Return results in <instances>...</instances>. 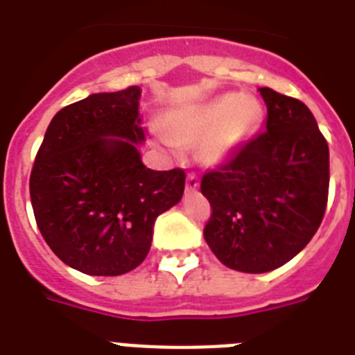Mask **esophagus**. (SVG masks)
<instances>
[{
	"mask_svg": "<svg viewBox=\"0 0 355 355\" xmlns=\"http://www.w3.org/2000/svg\"><path fill=\"white\" fill-rule=\"evenodd\" d=\"M199 189V178L196 174L187 175V190L189 192H196Z\"/></svg>",
	"mask_w": 355,
	"mask_h": 355,
	"instance_id": "1",
	"label": "esophagus"
}]
</instances>
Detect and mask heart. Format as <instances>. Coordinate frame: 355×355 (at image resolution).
Instances as JSON below:
<instances>
[{
  "mask_svg": "<svg viewBox=\"0 0 355 355\" xmlns=\"http://www.w3.org/2000/svg\"><path fill=\"white\" fill-rule=\"evenodd\" d=\"M265 119V108L254 96L227 92L199 103L181 105L166 114V146L198 145L199 161L219 166L234 157L256 136Z\"/></svg>",
  "mask_w": 355,
  "mask_h": 355,
  "instance_id": "obj_1",
  "label": "heart"
}]
</instances>
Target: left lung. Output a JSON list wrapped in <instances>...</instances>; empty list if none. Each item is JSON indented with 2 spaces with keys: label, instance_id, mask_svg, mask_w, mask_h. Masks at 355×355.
Instances as JSON below:
<instances>
[{
  "label": "left lung",
  "instance_id": "obj_1",
  "mask_svg": "<svg viewBox=\"0 0 355 355\" xmlns=\"http://www.w3.org/2000/svg\"><path fill=\"white\" fill-rule=\"evenodd\" d=\"M266 130L203 175L212 216L205 241L225 266L263 274L288 263L318 232L329 199V145L300 99L257 89Z\"/></svg>",
  "mask_w": 355,
  "mask_h": 355
}]
</instances>
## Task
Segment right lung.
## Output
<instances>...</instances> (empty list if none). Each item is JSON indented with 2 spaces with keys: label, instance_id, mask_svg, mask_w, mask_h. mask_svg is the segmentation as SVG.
<instances>
[{
  "label": "right lung",
  "instance_id": "right-lung-1",
  "mask_svg": "<svg viewBox=\"0 0 355 355\" xmlns=\"http://www.w3.org/2000/svg\"><path fill=\"white\" fill-rule=\"evenodd\" d=\"M139 87L90 94L61 108L31 174V201L46 245L70 268L121 276L141 265L154 223L183 198L184 172L143 165Z\"/></svg>",
  "mask_w": 355,
  "mask_h": 355
}]
</instances>
